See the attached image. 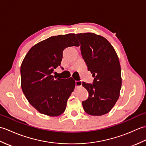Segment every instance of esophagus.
I'll list each match as a JSON object with an SVG mask.
<instances>
[{
    "instance_id": "34e87169",
    "label": "esophagus",
    "mask_w": 146,
    "mask_h": 146,
    "mask_svg": "<svg viewBox=\"0 0 146 146\" xmlns=\"http://www.w3.org/2000/svg\"><path fill=\"white\" fill-rule=\"evenodd\" d=\"M82 85V81H76L75 82V85L76 86H81Z\"/></svg>"
}]
</instances>
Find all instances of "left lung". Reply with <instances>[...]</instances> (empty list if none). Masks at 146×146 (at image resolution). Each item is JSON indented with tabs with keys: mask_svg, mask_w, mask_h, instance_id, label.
<instances>
[{
	"mask_svg": "<svg viewBox=\"0 0 146 146\" xmlns=\"http://www.w3.org/2000/svg\"><path fill=\"white\" fill-rule=\"evenodd\" d=\"M88 70L94 78L92 83H82L88 97L82 102L85 112L100 116L109 112L115 104L122 85L119 58L107 40L94 33L76 34Z\"/></svg>",
	"mask_w": 146,
	"mask_h": 146,
	"instance_id": "obj_1",
	"label": "left lung"
}]
</instances>
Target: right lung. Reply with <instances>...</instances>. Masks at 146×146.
Here are the masks:
<instances>
[{
	"label": "right lung",
	"mask_w": 146,
	"mask_h": 146,
	"mask_svg": "<svg viewBox=\"0 0 146 146\" xmlns=\"http://www.w3.org/2000/svg\"><path fill=\"white\" fill-rule=\"evenodd\" d=\"M78 46L75 34L52 36L34 46L24 58L21 66V88L39 112L55 117L66 109L75 82L71 78H57L52 73L60 66L64 49Z\"/></svg>",
	"instance_id": "add662e5"
}]
</instances>
